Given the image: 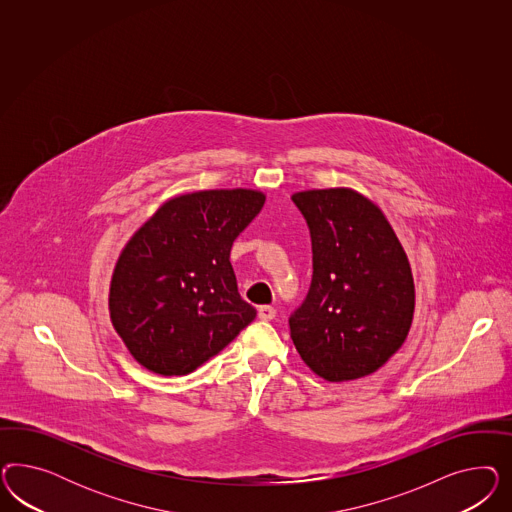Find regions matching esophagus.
Segmentation results:
<instances>
[{"label": "esophagus", "instance_id": "1", "mask_svg": "<svg viewBox=\"0 0 512 512\" xmlns=\"http://www.w3.org/2000/svg\"><path fill=\"white\" fill-rule=\"evenodd\" d=\"M259 319L261 321H272L276 317V310L272 306H259Z\"/></svg>", "mask_w": 512, "mask_h": 512}]
</instances>
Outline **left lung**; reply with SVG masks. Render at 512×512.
I'll use <instances>...</instances> for the list:
<instances>
[{
  "label": "left lung",
  "mask_w": 512,
  "mask_h": 512,
  "mask_svg": "<svg viewBox=\"0 0 512 512\" xmlns=\"http://www.w3.org/2000/svg\"><path fill=\"white\" fill-rule=\"evenodd\" d=\"M311 238L310 291L289 317L296 351L326 381L377 372L407 338L411 266L383 212L353 189L293 197Z\"/></svg>",
  "instance_id": "obj_1"
}]
</instances>
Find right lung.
Here are the masks:
<instances>
[{"mask_svg": "<svg viewBox=\"0 0 512 512\" xmlns=\"http://www.w3.org/2000/svg\"><path fill=\"white\" fill-rule=\"evenodd\" d=\"M253 189H210L165 202L127 242L110 283L112 325L140 366L186 375L255 319L229 261L261 212Z\"/></svg>", "mask_w": 512, "mask_h": 512, "instance_id": "1", "label": "right lung"}]
</instances>
